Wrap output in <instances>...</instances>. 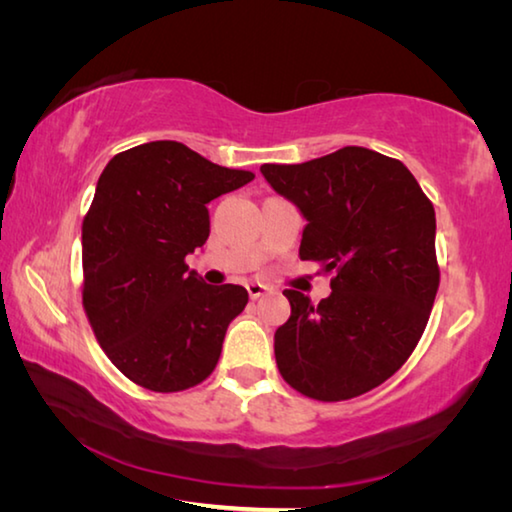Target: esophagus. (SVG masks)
Here are the masks:
<instances>
[{
	"instance_id": "obj_1",
	"label": "esophagus",
	"mask_w": 512,
	"mask_h": 512,
	"mask_svg": "<svg viewBox=\"0 0 512 512\" xmlns=\"http://www.w3.org/2000/svg\"><path fill=\"white\" fill-rule=\"evenodd\" d=\"M246 289H248V296H250V300H257L259 296H264V293L268 291L266 284H259V282H248V284H246Z\"/></svg>"
}]
</instances>
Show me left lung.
<instances>
[{
	"instance_id": "left-lung-1",
	"label": "left lung",
	"mask_w": 512,
	"mask_h": 512,
	"mask_svg": "<svg viewBox=\"0 0 512 512\" xmlns=\"http://www.w3.org/2000/svg\"><path fill=\"white\" fill-rule=\"evenodd\" d=\"M262 176L307 221L300 259L334 271L314 305L287 289L291 316L275 332L284 381L320 402L372 391L411 357L436 300V212L400 160L363 146Z\"/></svg>"
}]
</instances>
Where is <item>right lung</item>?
<instances>
[{
  "mask_svg": "<svg viewBox=\"0 0 512 512\" xmlns=\"http://www.w3.org/2000/svg\"><path fill=\"white\" fill-rule=\"evenodd\" d=\"M255 176L160 140L117 153L83 219V307L124 375L155 393L201 384L244 311L239 284H205L185 257L210 237L207 203Z\"/></svg>",
  "mask_w": 512,
  "mask_h": 512,
  "instance_id": "obj_1",
  "label": "right lung"
}]
</instances>
